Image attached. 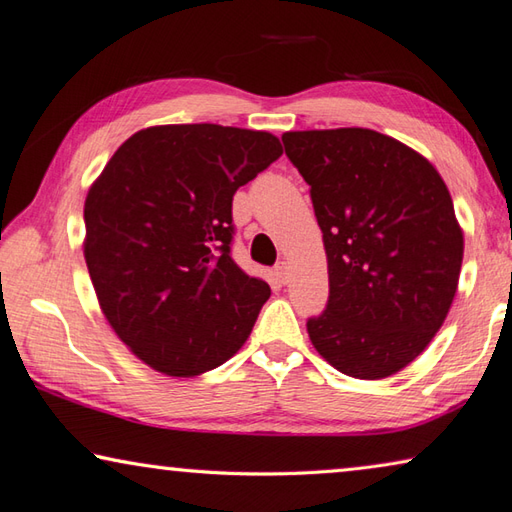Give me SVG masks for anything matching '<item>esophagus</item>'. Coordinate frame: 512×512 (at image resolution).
<instances>
[{"instance_id":"1","label":"esophagus","mask_w":512,"mask_h":512,"mask_svg":"<svg viewBox=\"0 0 512 512\" xmlns=\"http://www.w3.org/2000/svg\"><path fill=\"white\" fill-rule=\"evenodd\" d=\"M275 275H277V279L281 281V284H286L288 277H290V264L288 262H279L275 266Z\"/></svg>"}]
</instances>
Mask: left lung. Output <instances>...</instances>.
<instances>
[{"label": "left lung", "mask_w": 512, "mask_h": 512, "mask_svg": "<svg viewBox=\"0 0 512 512\" xmlns=\"http://www.w3.org/2000/svg\"><path fill=\"white\" fill-rule=\"evenodd\" d=\"M310 184L330 299L308 334L341 374L380 380L424 352L458 292L464 233L438 169L365 127L281 136Z\"/></svg>", "instance_id": "obj_1"}]
</instances>
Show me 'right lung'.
<instances>
[{
	"label": "right lung",
	"mask_w": 512,
	"mask_h": 512,
	"mask_svg": "<svg viewBox=\"0 0 512 512\" xmlns=\"http://www.w3.org/2000/svg\"><path fill=\"white\" fill-rule=\"evenodd\" d=\"M281 154L255 129L154 125L92 182L83 255L96 299L156 372L200 376L246 343L270 288L231 257L233 195Z\"/></svg>",
	"instance_id": "add662e5"
}]
</instances>
